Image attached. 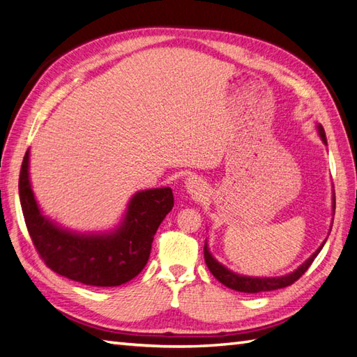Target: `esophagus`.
I'll return each instance as SVG.
<instances>
[{"label": "esophagus", "mask_w": 357, "mask_h": 357, "mask_svg": "<svg viewBox=\"0 0 357 357\" xmlns=\"http://www.w3.org/2000/svg\"><path fill=\"white\" fill-rule=\"evenodd\" d=\"M185 185H187V190H188V193L192 195V196H202L204 193H205V184H204V181H201L199 178H196V176H190L188 179H187V182H185Z\"/></svg>", "instance_id": "obj_1"}]
</instances>
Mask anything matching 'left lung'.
<instances>
[{"mask_svg":"<svg viewBox=\"0 0 357 357\" xmlns=\"http://www.w3.org/2000/svg\"><path fill=\"white\" fill-rule=\"evenodd\" d=\"M318 132H319L321 139L324 141V144H327L326 132L321 124H318ZM333 208H335V199H333ZM324 243H322L318 250L314 251V254L310 257V259L305 260L296 271H294L292 273H287V275H284V277H277V278H254V277L238 275V273H234L233 271H229L225 266H222V264L210 254L206 243L204 246V257H205V263H206V266H208L210 272L213 273L214 278H218L220 281L223 286L233 289V291H237V292H243V294H259V292L277 291V289H283V287L294 284L295 281L300 277H303V273L310 268V264L313 263L314 259H317V255L322 250Z\"/></svg>","mask_w":357,"mask_h":357,"instance_id":"8db88e82","label":"left lung"}]
</instances>
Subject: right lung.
Wrapping results in <instances>:
<instances>
[{"label":"right lung","instance_id":"1","mask_svg":"<svg viewBox=\"0 0 357 357\" xmlns=\"http://www.w3.org/2000/svg\"><path fill=\"white\" fill-rule=\"evenodd\" d=\"M29 151L20 172L24 220L40 259L62 277L86 286L112 287L143 271L160 223L173 208L170 187L138 192L121 225L107 234H77L57 227L40 213L29 178Z\"/></svg>","mask_w":357,"mask_h":357}]
</instances>
